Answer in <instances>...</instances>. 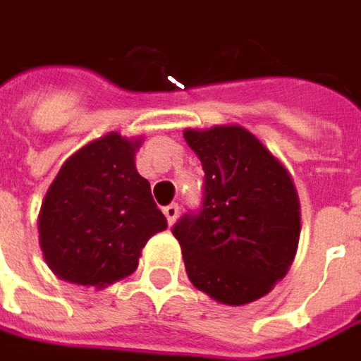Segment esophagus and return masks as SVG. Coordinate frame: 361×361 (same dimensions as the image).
Listing matches in <instances>:
<instances>
[{
  "mask_svg": "<svg viewBox=\"0 0 361 361\" xmlns=\"http://www.w3.org/2000/svg\"><path fill=\"white\" fill-rule=\"evenodd\" d=\"M178 214H180V205L178 204H169L164 207V216L168 218L169 226H173L176 224V219H178Z\"/></svg>",
  "mask_w": 361,
  "mask_h": 361,
  "instance_id": "34e87169",
  "label": "esophagus"
}]
</instances>
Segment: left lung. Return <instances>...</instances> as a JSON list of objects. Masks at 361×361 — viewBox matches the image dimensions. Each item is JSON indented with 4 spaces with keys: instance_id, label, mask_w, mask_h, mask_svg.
<instances>
[{
    "instance_id": "8db88e82",
    "label": "left lung",
    "mask_w": 361,
    "mask_h": 361,
    "mask_svg": "<svg viewBox=\"0 0 361 361\" xmlns=\"http://www.w3.org/2000/svg\"><path fill=\"white\" fill-rule=\"evenodd\" d=\"M205 171L204 205L173 226L188 278L224 305L264 298L292 266L302 207L288 168L243 126L188 130Z\"/></svg>"
}]
</instances>
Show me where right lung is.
I'll return each instance as SVG.
<instances>
[{"mask_svg":"<svg viewBox=\"0 0 361 361\" xmlns=\"http://www.w3.org/2000/svg\"><path fill=\"white\" fill-rule=\"evenodd\" d=\"M142 143L109 131L59 168L37 218L39 247L57 278L107 288L133 274L147 240L168 228L135 168Z\"/></svg>","mask_w":361,"mask_h":361,"instance_id":"1","label":"right lung"}]
</instances>
